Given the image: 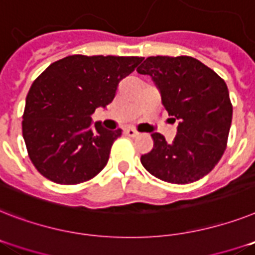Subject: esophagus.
<instances>
[{
	"mask_svg": "<svg viewBox=\"0 0 255 255\" xmlns=\"http://www.w3.org/2000/svg\"><path fill=\"white\" fill-rule=\"evenodd\" d=\"M124 133L127 134V136H129V137H134V136H137L138 132L134 129V128L132 127H127L126 129H124Z\"/></svg>",
	"mask_w": 255,
	"mask_h": 255,
	"instance_id": "esophagus-1",
	"label": "esophagus"
}]
</instances>
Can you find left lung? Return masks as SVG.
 I'll return each instance as SVG.
<instances>
[{
	"mask_svg": "<svg viewBox=\"0 0 255 255\" xmlns=\"http://www.w3.org/2000/svg\"><path fill=\"white\" fill-rule=\"evenodd\" d=\"M137 73L150 76L163 107L178 124L171 142L152 133L154 145L141 156L142 166L175 185L208 174L224 153L232 123L233 109L224 80L190 56H150Z\"/></svg>",
	"mask_w": 255,
	"mask_h": 255,
	"instance_id": "obj_1",
	"label": "left lung"
}]
</instances>
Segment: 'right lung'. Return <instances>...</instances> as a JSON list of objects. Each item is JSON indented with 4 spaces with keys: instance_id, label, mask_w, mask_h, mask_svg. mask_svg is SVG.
Instances as JSON below:
<instances>
[{
    "instance_id": "1",
    "label": "right lung",
    "mask_w": 255,
    "mask_h": 255,
    "mask_svg": "<svg viewBox=\"0 0 255 255\" xmlns=\"http://www.w3.org/2000/svg\"><path fill=\"white\" fill-rule=\"evenodd\" d=\"M141 61L137 56L73 55L51 64L34 81L22 131L41 175L59 185H77L106 166L122 129L93 124L92 115L113 102L119 82Z\"/></svg>"
}]
</instances>
